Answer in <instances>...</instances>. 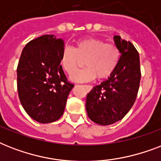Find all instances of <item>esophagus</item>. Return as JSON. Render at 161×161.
I'll return each mask as SVG.
<instances>
[{"label":"esophagus","instance_id":"34e87169","mask_svg":"<svg viewBox=\"0 0 161 161\" xmlns=\"http://www.w3.org/2000/svg\"><path fill=\"white\" fill-rule=\"evenodd\" d=\"M92 88H93V87H92V86H90V85H88V86H87V88H88V91H90L91 89H92Z\"/></svg>","mask_w":161,"mask_h":161}]
</instances>
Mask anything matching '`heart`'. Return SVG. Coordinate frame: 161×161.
I'll use <instances>...</instances> for the list:
<instances>
[{
    "mask_svg": "<svg viewBox=\"0 0 161 161\" xmlns=\"http://www.w3.org/2000/svg\"><path fill=\"white\" fill-rule=\"evenodd\" d=\"M119 58V50L114 44L86 37L77 42L73 48L65 47L61 54L60 63L63 70L71 75L84 61L87 68L74 73L71 79L74 82H88L96 77L98 79L109 78L117 68Z\"/></svg>",
    "mask_w": 161,
    "mask_h": 161,
    "instance_id": "1",
    "label": "heart"
}]
</instances>
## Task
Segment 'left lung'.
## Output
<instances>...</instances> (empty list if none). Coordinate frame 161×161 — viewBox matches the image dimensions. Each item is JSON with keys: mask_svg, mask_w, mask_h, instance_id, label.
<instances>
[{"mask_svg": "<svg viewBox=\"0 0 161 161\" xmlns=\"http://www.w3.org/2000/svg\"><path fill=\"white\" fill-rule=\"evenodd\" d=\"M121 54L112 75L88 93L86 109L92 121L109 125L122 119L134 105L140 88V56L130 42L114 36Z\"/></svg>", "mask_w": 161, "mask_h": 161, "instance_id": "left-lung-1", "label": "left lung"}]
</instances>
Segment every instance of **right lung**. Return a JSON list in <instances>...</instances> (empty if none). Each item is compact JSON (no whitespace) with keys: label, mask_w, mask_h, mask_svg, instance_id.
I'll use <instances>...</instances> for the list:
<instances>
[{"label":"right lung","mask_w":161,"mask_h":161,"mask_svg":"<svg viewBox=\"0 0 161 161\" xmlns=\"http://www.w3.org/2000/svg\"><path fill=\"white\" fill-rule=\"evenodd\" d=\"M63 39L43 35L22 50L17 73V90L27 114L42 124L54 122L63 114L68 94L74 87L68 82L60 58Z\"/></svg>","instance_id":"right-lung-1"}]
</instances>
